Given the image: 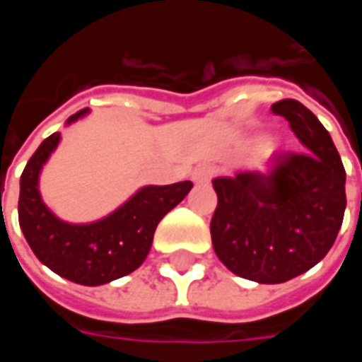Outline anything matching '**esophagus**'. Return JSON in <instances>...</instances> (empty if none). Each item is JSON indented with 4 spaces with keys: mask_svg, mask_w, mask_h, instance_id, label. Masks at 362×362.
<instances>
[{
    "mask_svg": "<svg viewBox=\"0 0 362 362\" xmlns=\"http://www.w3.org/2000/svg\"><path fill=\"white\" fill-rule=\"evenodd\" d=\"M213 176H215V168L211 165H199L194 168L192 180L196 182V184H209Z\"/></svg>",
    "mask_w": 362,
    "mask_h": 362,
    "instance_id": "obj_1",
    "label": "esophagus"
}]
</instances>
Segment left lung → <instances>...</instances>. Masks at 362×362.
Instances as JSON below:
<instances>
[{
    "mask_svg": "<svg viewBox=\"0 0 362 362\" xmlns=\"http://www.w3.org/2000/svg\"><path fill=\"white\" fill-rule=\"evenodd\" d=\"M272 110L306 151L277 153L266 170L215 178L219 202L211 219L217 258L238 277L266 285L316 266L334 246L347 205L345 168L326 127L293 98Z\"/></svg>",
    "mask_w": 362,
    "mask_h": 362,
    "instance_id": "obj_1",
    "label": "left lung"
}]
</instances>
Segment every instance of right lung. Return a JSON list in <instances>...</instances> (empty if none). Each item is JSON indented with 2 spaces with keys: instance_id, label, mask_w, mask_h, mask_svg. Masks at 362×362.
Listing matches in <instances>:
<instances>
[{
  "instance_id": "add662e5",
  "label": "right lung",
  "mask_w": 362,
  "mask_h": 362,
  "mask_svg": "<svg viewBox=\"0 0 362 362\" xmlns=\"http://www.w3.org/2000/svg\"><path fill=\"white\" fill-rule=\"evenodd\" d=\"M87 112L89 108L69 116L67 124ZM58 143L59 134L46 137L21 174L19 225L30 250L59 277L87 287L135 272L149 254L160 219L188 196L194 184L186 180L170 186H145L108 217L71 225L58 219L38 192L40 170Z\"/></svg>"
}]
</instances>
